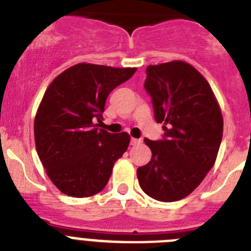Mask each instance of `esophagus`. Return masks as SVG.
I'll return each instance as SVG.
<instances>
[{"instance_id":"obj_1","label":"esophagus","mask_w":251,"mask_h":251,"mask_svg":"<svg viewBox=\"0 0 251 251\" xmlns=\"http://www.w3.org/2000/svg\"><path fill=\"white\" fill-rule=\"evenodd\" d=\"M141 143V139H135V138H131V140H130V144L131 145H138V144Z\"/></svg>"}]
</instances>
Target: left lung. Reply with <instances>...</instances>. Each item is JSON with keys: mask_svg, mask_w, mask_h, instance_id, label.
<instances>
[{"mask_svg": "<svg viewBox=\"0 0 251 251\" xmlns=\"http://www.w3.org/2000/svg\"><path fill=\"white\" fill-rule=\"evenodd\" d=\"M144 88L151 97L160 140L145 139L151 159L138 168L141 189L156 201L174 202L195 191L215 164L224 120L210 84L180 60L149 65Z\"/></svg>", "mask_w": 251, "mask_h": 251, "instance_id": "obj_1", "label": "left lung"}]
</instances>
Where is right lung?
I'll use <instances>...</instances> for the list:
<instances>
[{
    "mask_svg": "<svg viewBox=\"0 0 251 251\" xmlns=\"http://www.w3.org/2000/svg\"><path fill=\"white\" fill-rule=\"evenodd\" d=\"M135 72L80 63L60 73L45 91L35 116V145L48 177L64 195L89 197L107 184L130 136L111 134L95 123H101L111 91Z\"/></svg>",
    "mask_w": 251,
    "mask_h": 251,
    "instance_id": "1",
    "label": "right lung"
}]
</instances>
